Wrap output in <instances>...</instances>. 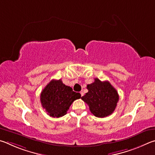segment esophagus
<instances>
[{
    "instance_id": "esophagus-1",
    "label": "esophagus",
    "mask_w": 155,
    "mask_h": 155,
    "mask_svg": "<svg viewBox=\"0 0 155 155\" xmlns=\"http://www.w3.org/2000/svg\"><path fill=\"white\" fill-rule=\"evenodd\" d=\"M80 94H81V96L82 97V96L84 95V92H83V91H81V92H80Z\"/></svg>"
}]
</instances>
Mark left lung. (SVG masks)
Listing matches in <instances>:
<instances>
[{
    "mask_svg": "<svg viewBox=\"0 0 155 155\" xmlns=\"http://www.w3.org/2000/svg\"><path fill=\"white\" fill-rule=\"evenodd\" d=\"M88 92L82 99L88 105L91 112L98 118L112 114L119 99L117 91L108 82H101L98 78L87 85Z\"/></svg>",
    "mask_w": 155,
    "mask_h": 155,
    "instance_id": "8db88e82",
    "label": "left lung"
}]
</instances>
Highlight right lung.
Returning <instances> with one entry per match:
<instances>
[{
    "mask_svg": "<svg viewBox=\"0 0 155 155\" xmlns=\"http://www.w3.org/2000/svg\"><path fill=\"white\" fill-rule=\"evenodd\" d=\"M80 97V93L73 91L61 80H52L42 91L40 100L49 116L59 118L66 114L72 103Z\"/></svg>",
    "mask_w": 155,
    "mask_h": 155,
    "instance_id": "1",
    "label": "right lung"
}]
</instances>
